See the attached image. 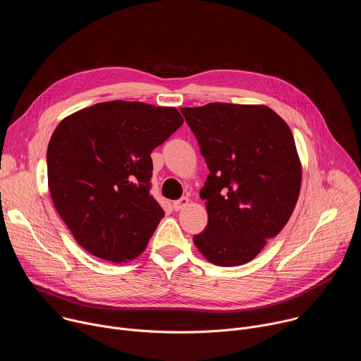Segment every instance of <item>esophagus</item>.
<instances>
[{
    "label": "esophagus",
    "instance_id": "1",
    "mask_svg": "<svg viewBox=\"0 0 361 361\" xmlns=\"http://www.w3.org/2000/svg\"><path fill=\"white\" fill-rule=\"evenodd\" d=\"M188 198L187 197H181L180 200H177V201H174L173 202V209H174V212H180V210H183V209H185L187 207V204H188Z\"/></svg>",
    "mask_w": 361,
    "mask_h": 361
}]
</instances>
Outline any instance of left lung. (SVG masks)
<instances>
[{
	"label": "left lung",
	"instance_id": "8db88e82",
	"mask_svg": "<svg viewBox=\"0 0 361 361\" xmlns=\"http://www.w3.org/2000/svg\"><path fill=\"white\" fill-rule=\"evenodd\" d=\"M181 113L210 170L200 191L209 223L192 241L216 266L245 264L283 230L298 200L293 133L266 106L210 102Z\"/></svg>",
	"mask_w": 361,
	"mask_h": 361
}]
</instances>
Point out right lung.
Wrapping results in <instances>:
<instances>
[{
    "instance_id": "obj_1",
    "label": "right lung",
    "mask_w": 361,
    "mask_h": 361,
    "mask_svg": "<svg viewBox=\"0 0 361 361\" xmlns=\"http://www.w3.org/2000/svg\"><path fill=\"white\" fill-rule=\"evenodd\" d=\"M184 123L174 107L107 101L64 118L47 149L48 188L75 241L126 263L147 247L164 212L151 194V151Z\"/></svg>"
}]
</instances>
